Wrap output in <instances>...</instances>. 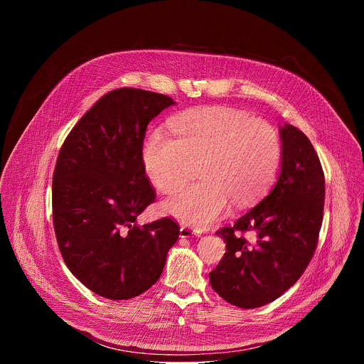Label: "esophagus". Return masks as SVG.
I'll list each match as a JSON object with an SVG mask.
<instances>
[{"instance_id":"34e87169","label":"esophagus","mask_w":364,"mask_h":364,"mask_svg":"<svg viewBox=\"0 0 364 364\" xmlns=\"http://www.w3.org/2000/svg\"><path fill=\"white\" fill-rule=\"evenodd\" d=\"M201 236V232L188 226H181L180 228V237H198Z\"/></svg>"}]
</instances>
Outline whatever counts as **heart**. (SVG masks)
<instances>
[{
	"label": "heart",
	"instance_id": "obj_1",
	"mask_svg": "<svg viewBox=\"0 0 364 364\" xmlns=\"http://www.w3.org/2000/svg\"><path fill=\"white\" fill-rule=\"evenodd\" d=\"M175 136L155 129L142 145V164L163 193L183 186L200 163V183L178 190L164 210L184 225L205 229L225 216L232 200L250 204L274 184L282 159L278 132L262 119L226 108L207 107L177 115Z\"/></svg>",
	"mask_w": 364,
	"mask_h": 364
}]
</instances>
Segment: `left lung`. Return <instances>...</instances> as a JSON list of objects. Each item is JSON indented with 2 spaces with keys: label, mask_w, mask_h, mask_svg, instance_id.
Returning <instances> with one entry per match:
<instances>
[{
  "label": "left lung",
  "mask_w": 364,
  "mask_h": 364,
  "mask_svg": "<svg viewBox=\"0 0 364 364\" xmlns=\"http://www.w3.org/2000/svg\"><path fill=\"white\" fill-rule=\"evenodd\" d=\"M282 167L272 191L216 233L226 253L210 272L212 288L229 304L257 308L279 298L314 256L323 223L326 180L318 155L298 128H281ZM253 232L249 242L244 233Z\"/></svg>",
  "instance_id": "obj_1"
}]
</instances>
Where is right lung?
Listing matches in <instances>:
<instances>
[{
	"mask_svg": "<svg viewBox=\"0 0 364 364\" xmlns=\"http://www.w3.org/2000/svg\"><path fill=\"white\" fill-rule=\"evenodd\" d=\"M174 100L121 87L103 95L66 136L53 173V226L63 261L90 291L129 299L163 274L180 226L136 223L155 190L142 164L146 125Z\"/></svg>",
	"mask_w": 364,
	"mask_h": 364,
	"instance_id": "1",
	"label": "right lung"
}]
</instances>
